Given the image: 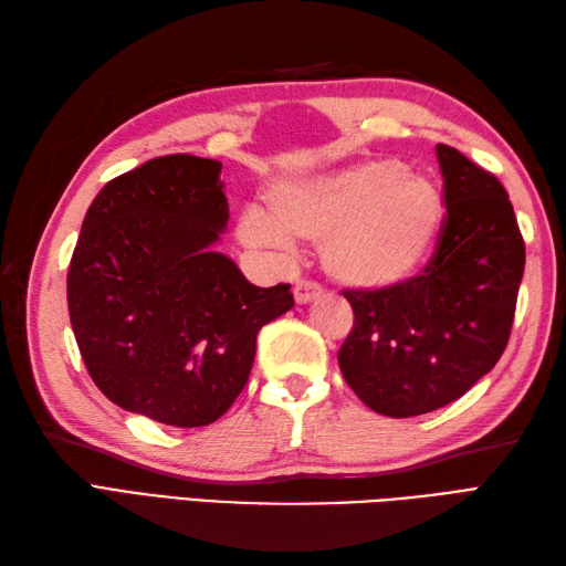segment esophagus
<instances>
[{
    "mask_svg": "<svg viewBox=\"0 0 566 566\" xmlns=\"http://www.w3.org/2000/svg\"><path fill=\"white\" fill-rule=\"evenodd\" d=\"M323 294L321 286L316 282H308V280H298L296 286H294V298L296 304H308L314 302V298H318Z\"/></svg>",
    "mask_w": 566,
    "mask_h": 566,
    "instance_id": "obj_1",
    "label": "esophagus"
}]
</instances>
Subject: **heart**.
Here are the masks:
<instances>
[{
	"label": "heart",
	"instance_id": "obj_1",
	"mask_svg": "<svg viewBox=\"0 0 566 566\" xmlns=\"http://www.w3.org/2000/svg\"><path fill=\"white\" fill-rule=\"evenodd\" d=\"M274 219L248 209L250 245H318L323 270L357 290H389L423 268L438 243L444 203L436 185L399 160H367L272 191Z\"/></svg>",
	"mask_w": 566,
	"mask_h": 566
}]
</instances>
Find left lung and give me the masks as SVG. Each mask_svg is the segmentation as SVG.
Segmentation results:
<instances>
[{"mask_svg":"<svg viewBox=\"0 0 566 566\" xmlns=\"http://www.w3.org/2000/svg\"><path fill=\"white\" fill-rule=\"evenodd\" d=\"M444 219L423 272L389 290H343L355 323L338 365L371 411L411 418L448 406L506 350L525 243L496 175L438 143Z\"/></svg>","mask_w":566,"mask_h":566,"instance_id":"obj_1","label":"left lung"}]
</instances>
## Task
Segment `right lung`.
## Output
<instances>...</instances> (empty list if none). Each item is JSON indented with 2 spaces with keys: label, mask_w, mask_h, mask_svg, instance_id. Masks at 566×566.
<instances>
[{
  "label": "right lung",
  "mask_w": 566,
  "mask_h": 566,
  "mask_svg": "<svg viewBox=\"0 0 566 566\" xmlns=\"http://www.w3.org/2000/svg\"><path fill=\"white\" fill-rule=\"evenodd\" d=\"M221 163L165 155L114 177L82 221L67 311L99 391L130 413L199 428L233 406L258 333L294 306L211 250L228 223Z\"/></svg>",
  "instance_id": "1"
}]
</instances>
